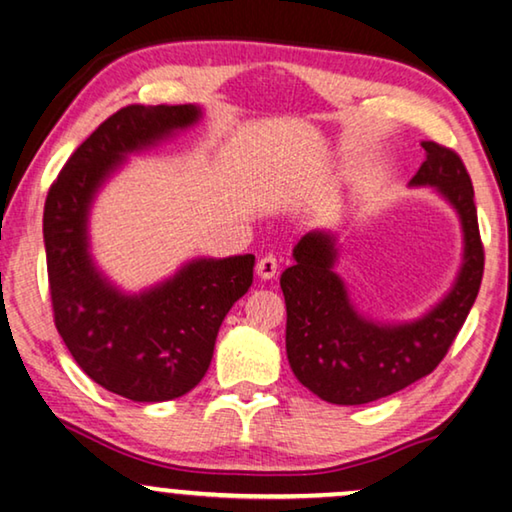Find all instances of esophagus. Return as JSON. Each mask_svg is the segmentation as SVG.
<instances>
[{
	"mask_svg": "<svg viewBox=\"0 0 512 512\" xmlns=\"http://www.w3.org/2000/svg\"><path fill=\"white\" fill-rule=\"evenodd\" d=\"M255 271H257V276L262 278V280H271V278H276V273H278V262H276V257H273V255H266V257H262V259H259V262H257Z\"/></svg>",
	"mask_w": 512,
	"mask_h": 512,
	"instance_id": "1",
	"label": "esophagus"
}]
</instances>
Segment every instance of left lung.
<instances>
[{"label":"left lung","mask_w":512,"mask_h":512,"mask_svg":"<svg viewBox=\"0 0 512 512\" xmlns=\"http://www.w3.org/2000/svg\"><path fill=\"white\" fill-rule=\"evenodd\" d=\"M427 160L410 187H431L457 213L462 264L450 290L415 320L378 322L352 304L336 273L341 243L331 229H313L294 246V264L280 276L285 294V348L294 376L322 401L371 403L413 385L441 364L478 297L482 243L473 185L457 153L422 141Z\"/></svg>","instance_id":"left-lung-1"}]
</instances>
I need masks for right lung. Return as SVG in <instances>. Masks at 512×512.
<instances>
[{"label":"right lung","instance_id":"obj_1","mask_svg":"<svg viewBox=\"0 0 512 512\" xmlns=\"http://www.w3.org/2000/svg\"><path fill=\"white\" fill-rule=\"evenodd\" d=\"M201 106H127L69 157L43 208L55 327L76 364L120 397L157 403L199 385L218 329L248 287L255 255L197 257L141 292H122L90 250L97 194L129 155L174 139L201 120Z\"/></svg>","mask_w":512,"mask_h":512}]
</instances>
